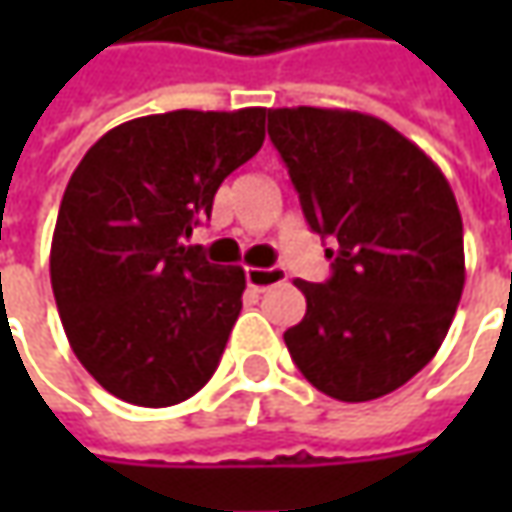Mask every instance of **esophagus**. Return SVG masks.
<instances>
[{"mask_svg": "<svg viewBox=\"0 0 512 512\" xmlns=\"http://www.w3.org/2000/svg\"><path fill=\"white\" fill-rule=\"evenodd\" d=\"M245 279L250 290L262 293V290H267V287L282 285V282L287 279V273L282 270V267H247Z\"/></svg>", "mask_w": 512, "mask_h": 512, "instance_id": "1", "label": "esophagus"}]
</instances>
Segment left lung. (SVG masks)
Returning <instances> with one entry per match:
<instances>
[{
  "label": "left lung",
  "instance_id": "8db88e82",
  "mask_svg": "<svg viewBox=\"0 0 512 512\" xmlns=\"http://www.w3.org/2000/svg\"><path fill=\"white\" fill-rule=\"evenodd\" d=\"M310 230L330 239L333 276L296 282L307 313L285 330L296 367L339 402L399 390L436 356L464 290V233L439 165L359 110L273 108Z\"/></svg>",
  "mask_w": 512,
  "mask_h": 512
}]
</instances>
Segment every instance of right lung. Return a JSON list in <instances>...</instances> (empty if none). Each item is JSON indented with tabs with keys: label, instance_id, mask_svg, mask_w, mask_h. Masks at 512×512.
<instances>
[{
	"label": "right lung",
	"instance_id": "right-lung-1",
	"mask_svg": "<svg viewBox=\"0 0 512 512\" xmlns=\"http://www.w3.org/2000/svg\"><path fill=\"white\" fill-rule=\"evenodd\" d=\"M265 108L170 110L108 130L73 170L50 285L76 359L116 399L199 393L239 319L245 270L187 247L219 185L265 142Z\"/></svg>",
	"mask_w": 512,
	"mask_h": 512
}]
</instances>
